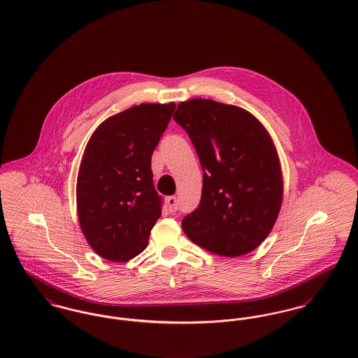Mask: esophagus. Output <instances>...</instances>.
<instances>
[{
  "mask_svg": "<svg viewBox=\"0 0 358 358\" xmlns=\"http://www.w3.org/2000/svg\"><path fill=\"white\" fill-rule=\"evenodd\" d=\"M166 201H168V207L170 212H176V210H178V200H177L176 196H169Z\"/></svg>",
  "mask_w": 358,
  "mask_h": 358,
  "instance_id": "obj_1",
  "label": "esophagus"
}]
</instances>
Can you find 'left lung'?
I'll list each match as a JSON object with an SVG mask.
<instances>
[{"mask_svg":"<svg viewBox=\"0 0 358 358\" xmlns=\"http://www.w3.org/2000/svg\"><path fill=\"white\" fill-rule=\"evenodd\" d=\"M173 119L189 135L203 169L201 200L182 219V230L219 255L252 252L273 229L282 201L272 138L250 112L213 100L180 103Z\"/></svg>","mask_w":358,"mask_h":358,"instance_id":"left-lung-1","label":"left lung"}]
</instances>
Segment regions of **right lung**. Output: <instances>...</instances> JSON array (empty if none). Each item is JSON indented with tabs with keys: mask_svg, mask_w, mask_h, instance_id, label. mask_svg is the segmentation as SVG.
Listing matches in <instances>:
<instances>
[{
	"mask_svg": "<svg viewBox=\"0 0 358 358\" xmlns=\"http://www.w3.org/2000/svg\"><path fill=\"white\" fill-rule=\"evenodd\" d=\"M174 103L141 104L108 117L90 136L77 177L81 230L100 257L126 262L146 249L161 216L151 155Z\"/></svg>",
	"mask_w": 358,
	"mask_h": 358,
	"instance_id": "obj_1",
	"label": "right lung"
}]
</instances>
